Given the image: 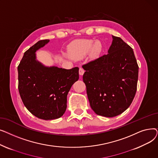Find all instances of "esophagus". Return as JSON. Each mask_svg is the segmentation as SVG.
I'll use <instances>...</instances> for the list:
<instances>
[{
  "instance_id": "34e87169",
  "label": "esophagus",
  "mask_w": 158,
  "mask_h": 158,
  "mask_svg": "<svg viewBox=\"0 0 158 158\" xmlns=\"http://www.w3.org/2000/svg\"><path fill=\"white\" fill-rule=\"evenodd\" d=\"M79 73L80 76H82V75H83L84 73H85V70L82 69V67H80L79 70Z\"/></svg>"
}]
</instances>
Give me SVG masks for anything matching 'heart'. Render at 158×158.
Wrapping results in <instances>:
<instances>
[{"mask_svg": "<svg viewBox=\"0 0 158 158\" xmlns=\"http://www.w3.org/2000/svg\"><path fill=\"white\" fill-rule=\"evenodd\" d=\"M102 50V44L100 41H95L93 40L83 39L73 41L70 47V52L75 58H81L89 51L93 56H97Z\"/></svg>", "mask_w": 158, "mask_h": 158, "instance_id": "1", "label": "heart"}]
</instances>
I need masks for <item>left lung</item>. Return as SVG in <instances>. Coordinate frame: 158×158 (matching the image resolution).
Segmentation results:
<instances>
[{"mask_svg": "<svg viewBox=\"0 0 158 158\" xmlns=\"http://www.w3.org/2000/svg\"><path fill=\"white\" fill-rule=\"evenodd\" d=\"M113 37L108 54L82 66L89 104L98 115L113 117L125 111L135 96L138 65L132 48Z\"/></svg>", "mask_w": 158, "mask_h": 158, "instance_id": "1", "label": "left lung"}]
</instances>
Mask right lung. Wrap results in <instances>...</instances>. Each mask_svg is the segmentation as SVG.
<instances>
[{"mask_svg": "<svg viewBox=\"0 0 158 158\" xmlns=\"http://www.w3.org/2000/svg\"><path fill=\"white\" fill-rule=\"evenodd\" d=\"M49 42L40 40L24 52L18 66L19 91L24 106L38 118H59L66 109L67 95L79 79V68L66 70L44 66L35 52Z\"/></svg>", "mask_w": 158, "mask_h": 158, "instance_id": "right-lung-1", "label": "right lung"}]
</instances>
